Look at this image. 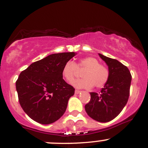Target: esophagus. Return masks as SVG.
<instances>
[{"label":"esophagus","instance_id":"1","mask_svg":"<svg viewBox=\"0 0 148 148\" xmlns=\"http://www.w3.org/2000/svg\"><path fill=\"white\" fill-rule=\"evenodd\" d=\"M80 92H81V91H80V90H75V94H79Z\"/></svg>","mask_w":148,"mask_h":148}]
</instances>
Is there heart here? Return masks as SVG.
I'll list each match as a JSON object with an SVG mask.
<instances>
[{
  "mask_svg": "<svg viewBox=\"0 0 148 148\" xmlns=\"http://www.w3.org/2000/svg\"><path fill=\"white\" fill-rule=\"evenodd\" d=\"M84 69L83 79L74 81L73 85L78 88H90L94 85L96 88H101L109 79V70L94 57L88 56L81 58L78 63L69 60L64 65L62 75L67 82L72 83L77 74V69Z\"/></svg>",
  "mask_w": 148,
  "mask_h": 148,
  "instance_id": "obj_1",
  "label": "heart"
}]
</instances>
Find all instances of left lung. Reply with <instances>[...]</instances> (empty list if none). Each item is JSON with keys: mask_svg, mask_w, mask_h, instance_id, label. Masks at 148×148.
Listing matches in <instances>:
<instances>
[{"mask_svg": "<svg viewBox=\"0 0 148 148\" xmlns=\"http://www.w3.org/2000/svg\"><path fill=\"white\" fill-rule=\"evenodd\" d=\"M109 69V79L100 93L90 92L91 99L85 111L94 120L106 123L113 120L122 111L130 96L132 75L128 68L117 60L99 54Z\"/></svg>", "mask_w": 148, "mask_h": 148, "instance_id": "obj_1", "label": "left lung"}]
</instances>
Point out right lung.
Listing matches in <instances>:
<instances>
[{
  "label": "right lung",
  "mask_w": 148,
  "mask_h": 148,
  "mask_svg": "<svg viewBox=\"0 0 148 148\" xmlns=\"http://www.w3.org/2000/svg\"><path fill=\"white\" fill-rule=\"evenodd\" d=\"M76 54L64 52L49 55L32 63L20 74L16 82L19 103L34 121L47 125L65 113L75 89L64 81L62 69Z\"/></svg>",
  "instance_id": "right-lung-1"
}]
</instances>
